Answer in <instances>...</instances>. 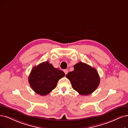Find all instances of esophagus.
<instances>
[{
	"label": "esophagus",
	"instance_id": "esophagus-1",
	"mask_svg": "<svg viewBox=\"0 0 128 128\" xmlns=\"http://www.w3.org/2000/svg\"><path fill=\"white\" fill-rule=\"evenodd\" d=\"M64 72L65 74V75H66L68 73V70H64Z\"/></svg>",
	"mask_w": 128,
	"mask_h": 128
}]
</instances>
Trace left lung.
Instances as JSON below:
<instances>
[{
	"instance_id": "8db88e82",
	"label": "left lung",
	"mask_w": 128,
	"mask_h": 128,
	"mask_svg": "<svg viewBox=\"0 0 128 128\" xmlns=\"http://www.w3.org/2000/svg\"><path fill=\"white\" fill-rule=\"evenodd\" d=\"M66 77L70 81L74 90L82 96L93 93L100 82L97 70L83 62L74 65V70L68 73Z\"/></svg>"
}]
</instances>
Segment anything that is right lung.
<instances>
[{"instance_id": "add662e5", "label": "right lung", "mask_w": 128, "mask_h": 128, "mask_svg": "<svg viewBox=\"0 0 128 128\" xmlns=\"http://www.w3.org/2000/svg\"><path fill=\"white\" fill-rule=\"evenodd\" d=\"M64 76V72L46 61L32 68L28 81L34 92L43 96L54 90L58 80Z\"/></svg>"}]
</instances>
